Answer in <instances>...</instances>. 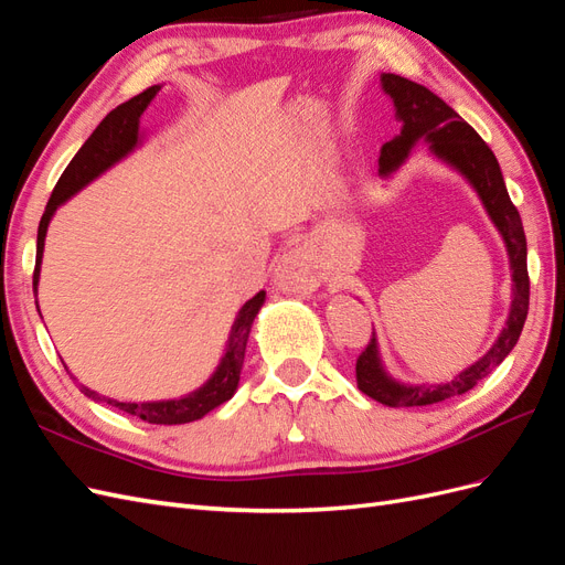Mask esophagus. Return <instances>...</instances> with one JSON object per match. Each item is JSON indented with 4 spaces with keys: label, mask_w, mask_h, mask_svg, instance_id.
Listing matches in <instances>:
<instances>
[{
    "label": "esophagus",
    "mask_w": 565,
    "mask_h": 565,
    "mask_svg": "<svg viewBox=\"0 0 565 565\" xmlns=\"http://www.w3.org/2000/svg\"><path fill=\"white\" fill-rule=\"evenodd\" d=\"M320 268L316 266L313 256L303 247L287 249L273 273V282L282 292H297V295H309L316 292L320 287Z\"/></svg>",
    "instance_id": "esophagus-1"
}]
</instances>
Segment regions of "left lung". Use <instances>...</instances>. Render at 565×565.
Returning <instances> with one entry per match:
<instances>
[{
  "label": "left lung",
  "mask_w": 565,
  "mask_h": 565,
  "mask_svg": "<svg viewBox=\"0 0 565 565\" xmlns=\"http://www.w3.org/2000/svg\"><path fill=\"white\" fill-rule=\"evenodd\" d=\"M382 87L393 98L396 106V115L403 122L401 134L396 139L382 146L380 156V174L388 177L391 172L405 162L409 148H413L419 139L429 141L431 150L440 160L452 164L457 172L465 174L469 183L476 188V193L481 195L490 218L494 226L502 233L511 273H514V299H511V311L507 328L502 330L500 339L494 341V347L476 361L471 367H467L461 374L448 384L440 386H405L386 377L382 370L377 341H367L363 353L355 361V380L358 388L365 396L374 398L388 407H422L434 405L440 401H448L455 396H461L469 388H473L478 382L498 367L504 358L516 347L521 337L523 322L527 318V303H530V278H527V247H525V233L521 224V214L511 202L507 185L502 179V169L498 164V158L490 150V146L476 134L471 125H467L443 98H438L434 92H429L422 84L384 73Z\"/></svg>",
  "instance_id": "8db88e82"
}]
</instances>
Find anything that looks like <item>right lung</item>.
<instances>
[{
    "mask_svg": "<svg viewBox=\"0 0 565 565\" xmlns=\"http://www.w3.org/2000/svg\"><path fill=\"white\" fill-rule=\"evenodd\" d=\"M158 92H160V87H148L146 92L129 98L127 104L110 110L104 122L94 129V134L77 150V156L71 160V164L65 167V172L61 174L54 193H51V198L46 202V210L40 221L38 259H35V273H32V292L35 295H38V282H40L44 237H46V226H49L51 216H54V212L58 210V204H63L67 198L75 195L82 185L94 181L100 172H106L110 164H115L119 158H125L127 152L136 143H139V117L143 115V110L148 108L150 100L156 98ZM264 297H266V292H259L243 306L241 313H237V318L233 322V328H231L228 347H226L224 358H221V365L216 367V372L212 374V380L207 384L193 393H188V396L174 398V401H160V403H119V401H110L106 396H98L96 391L82 386V384H79V391L84 393V396H89L100 403H108L110 407L122 409V413H127L131 417H139L148 424H188V422H195V419L204 417L210 409L218 407L221 403H226L235 393L237 382H241L247 337H249L256 313H259V309H262Z\"/></svg>",
    "mask_w": 565,
    "mask_h": 565,
    "instance_id": "obj_1",
    "label": "right lung"
}]
</instances>
